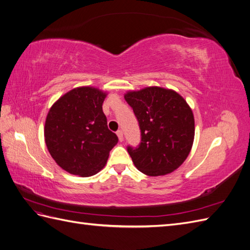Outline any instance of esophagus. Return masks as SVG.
Listing matches in <instances>:
<instances>
[{"instance_id": "obj_1", "label": "esophagus", "mask_w": 250, "mask_h": 250, "mask_svg": "<svg viewBox=\"0 0 250 250\" xmlns=\"http://www.w3.org/2000/svg\"><path fill=\"white\" fill-rule=\"evenodd\" d=\"M117 135H118V138H119L120 142H122V141L124 140V135H123V131H122V130H121V129H119V130L117 131Z\"/></svg>"}]
</instances>
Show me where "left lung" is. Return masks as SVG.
<instances>
[{"label":"left lung","mask_w":250,"mask_h":250,"mask_svg":"<svg viewBox=\"0 0 250 250\" xmlns=\"http://www.w3.org/2000/svg\"><path fill=\"white\" fill-rule=\"evenodd\" d=\"M124 98L141 129L138 147L127 146L135 167L149 176L177 169L190 153L195 134L193 112L184 98L157 86L129 92Z\"/></svg>","instance_id":"obj_1"}]
</instances>
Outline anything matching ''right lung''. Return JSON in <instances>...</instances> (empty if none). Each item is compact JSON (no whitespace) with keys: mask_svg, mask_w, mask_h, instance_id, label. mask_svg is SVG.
I'll return each instance as SVG.
<instances>
[{"mask_svg":"<svg viewBox=\"0 0 250 250\" xmlns=\"http://www.w3.org/2000/svg\"><path fill=\"white\" fill-rule=\"evenodd\" d=\"M106 94L95 87L70 90L53 104L44 125V141L59 167L88 177L107 162L119 141L108 129L102 104Z\"/></svg>","mask_w":250,"mask_h":250,"instance_id":"add662e5","label":"right lung"}]
</instances>
